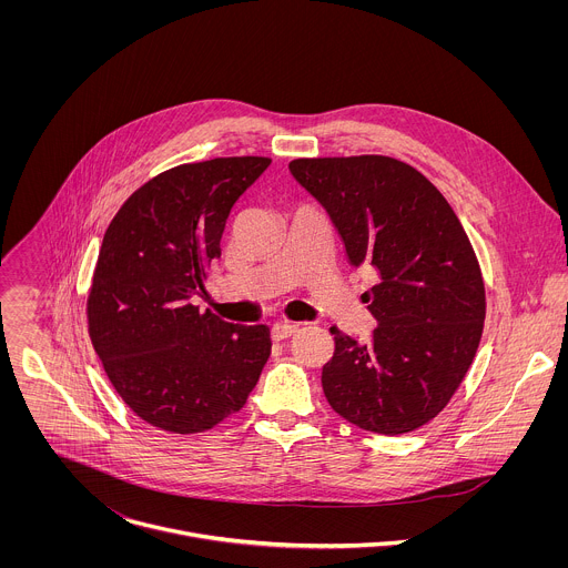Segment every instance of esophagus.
I'll list each match as a JSON object with an SVG mask.
<instances>
[{
    "label": "esophagus",
    "mask_w": 568,
    "mask_h": 568,
    "mask_svg": "<svg viewBox=\"0 0 568 568\" xmlns=\"http://www.w3.org/2000/svg\"><path fill=\"white\" fill-rule=\"evenodd\" d=\"M295 332H297V325L275 324L271 327V338L273 341H284V338H291Z\"/></svg>",
    "instance_id": "esophagus-1"
}]
</instances>
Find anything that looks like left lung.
<instances>
[{"mask_svg":"<svg viewBox=\"0 0 568 568\" xmlns=\"http://www.w3.org/2000/svg\"><path fill=\"white\" fill-rule=\"evenodd\" d=\"M293 176L324 205L349 264H369L363 293L378 325L358 345L336 327L322 387L354 426L410 433L450 403L486 320L477 253L442 192L413 165L385 155L300 158Z\"/></svg>","mask_w":568,"mask_h":568,"instance_id":"8db88e82","label":"left lung"}]
</instances>
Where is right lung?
<instances>
[{"mask_svg":"<svg viewBox=\"0 0 568 568\" xmlns=\"http://www.w3.org/2000/svg\"><path fill=\"white\" fill-rule=\"evenodd\" d=\"M268 158L181 163L140 185L109 223L87 329L118 396L146 424L203 433L241 410L271 354L266 325L187 304L221 255L227 216Z\"/></svg>","mask_w":568,"mask_h":568,"instance_id":"1","label":"right lung"}]
</instances>
